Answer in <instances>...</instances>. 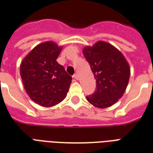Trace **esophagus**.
<instances>
[{
    "label": "esophagus",
    "instance_id": "esophagus-1",
    "mask_svg": "<svg viewBox=\"0 0 153 153\" xmlns=\"http://www.w3.org/2000/svg\"><path fill=\"white\" fill-rule=\"evenodd\" d=\"M73 78H75V79L78 80V78H79V77H78V74H75V75H73Z\"/></svg>",
    "mask_w": 153,
    "mask_h": 153
}]
</instances>
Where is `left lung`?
<instances>
[{
  "instance_id": "left-lung-1",
  "label": "left lung",
  "mask_w": 153,
  "mask_h": 153,
  "mask_svg": "<svg viewBox=\"0 0 153 153\" xmlns=\"http://www.w3.org/2000/svg\"><path fill=\"white\" fill-rule=\"evenodd\" d=\"M94 78L96 90L86 96L90 104L99 108L113 105L123 96L130 75L129 64L117 49L107 42L99 41L83 49Z\"/></svg>"
}]
</instances>
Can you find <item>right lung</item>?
<instances>
[{
    "instance_id": "add662e5",
    "label": "right lung",
    "mask_w": 153,
    "mask_h": 153,
    "mask_svg": "<svg viewBox=\"0 0 153 153\" xmlns=\"http://www.w3.org/2000/svg\"><path fill=\"white\" fill-rule=\"evenodd\" d=\"M62 48L53 42L36 46L22 62L20 75L29 97L42 107L62 101L71 83V75L57 62Z\"/></svg>"
}]
</instances>
